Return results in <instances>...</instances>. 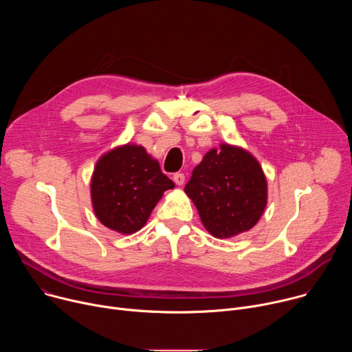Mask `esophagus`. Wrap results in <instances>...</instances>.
I'll return each mask as SVG.
<instances>
[{
    "label": "esophagus",
    "instance_id": "1",
    "mask_svg": "<svg viewBox=\"0 0 352 352\" xmlns=\"http://www.w3.org/2000/svg\"><path fill=\"white\" fill-rule=\"evenodd\" d=\"M173 179H174V182H175L177 185H184V182H185V174H184V173H177V174H174Z\"/></svg>",
    "mask_w": 352,
    "mask_h": 352
}]
</instances>
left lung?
Masks as SVG:
<instances>
[{
    "label": "left lung",
    "mask_w": 352,
    "mask_h": 352,
    "mask_svg": "<svg viewBox=\"0 0 352 352\" xmlns=\"http://www.w3.org/2000/svg\"><path fill=\"white\" fill-rule=\"evenodd\" d=\"M205 228L230 238L252 228L267 204V182L259 162L227 143L212 148L185 185Z\"/></svg>",
    "instance_id": "left-lung-1"
}]
</instances>
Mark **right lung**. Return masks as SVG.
<instances>
[{
  "instance_id": "right-lung-1",
  "label": "right lung",
  "mask_w": 352,
  "mask_h": 352,
  "mask_svg": "<svg viewBox=\"0 0 352 352\" xmlns=\"http://www.w3.org/2000/svg\"><path fill=\"white\" fill-rule=\"evenodd\" d=\"M174 182L144 147L124 144L98 159L90 184L96 217L121 234L140 230Z\"/></svg>"
}]
</instances>
